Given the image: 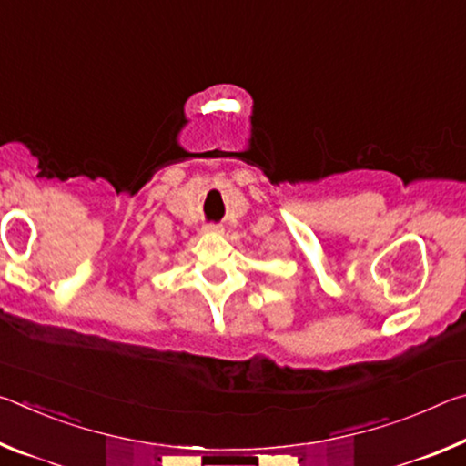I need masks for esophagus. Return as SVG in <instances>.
<instances>
[{"label":"esophagus","mask_w":466,"mask_h":466,"mask_svg":"<svg viewBox=\"0 0 466 466\" xmlns=\"http://www.w3.org/2000/svg\"><path fill=\"white\" fill-rule=\"evenodd\" d=\"M203 230H205V232H209V234H219V232H222V226H218V224H208V226L203 228Z\"/></svg>","instance_id":"obj_1"}]
</instances>
